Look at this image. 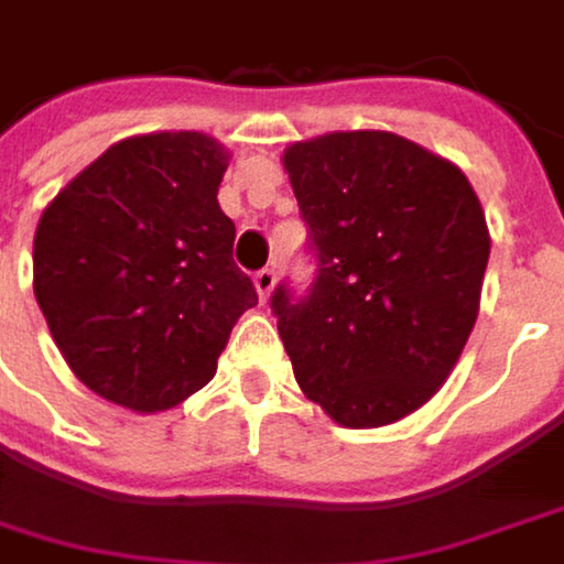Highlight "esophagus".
I'll list each match as a JSON object with an SVG mask.
<instances>
[{
	"label": "esophagus",
	"mask_w": 564,
	"mask_h": 564,
	"mask_svg": "<svg viewBox=\"0 0 564 564\" xmlns=\"http://www.w3.org/2000/svg\"><path fill=\"white\" fill-rule=\"evenodd\" d=\"M274 283H278V274L271 271V268H261L258 274H254V290H258V296H261V303L271 296V290H274Z\"/></svg>",
	"instance_id": "esophagus-1"
}]
</instances>
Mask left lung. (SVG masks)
<instances>
[{
	"label": "left lung",
	"mask_w": 564,
	"mask_h": 564,
	"mask_svg": "<svg viewBox=\"0 0 564 564\" xmlns=\"http://www.w3.org/2000/svg\"><path fill=\"white\" fill-rule=\"evenodd\" d=\"M310 226L315 281L271 296L300 389L345 427L421 409L476 325L488 226L469 178L386 130L325 133L283 152Z\"/></svg>",
	"instance_id": "obj_1"
}]
</instances>
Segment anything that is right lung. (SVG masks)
<instances>
[{
	"label": "right lung",
	"mask_w": 564,
	"mask_h": 564,
	"mask_svg": "<svg viewBox=\"0 0 564 564\" xmlns=\"http://www.w3.org/2000/svg\"><path fill=\"white\" fill-rule=\"evenodd\" d=\"M207 133L120 140L66 184L34 232V296L69 370L130 412H165L214 380L258 303L216 191Z\"/></svg>",
	"instance_id": "right-lung-1"
}]
</instances>
